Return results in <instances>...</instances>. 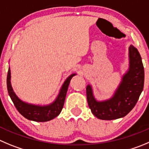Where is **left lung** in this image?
<instances>
[{"mask_svg": "<svg viewBox=\"0 0 149 149\" xmlns=\"http://www.w3.org/2000/svg\"><path fill=\"white\" fill-rule=\"evenodd\" d=\"M130 67L110 100H96L90 85L86 87L87 101L91 113L102 120H113L127 116L135 106L144 86V68L139 52L129 47Z\"/></svg>", "mask_w": 149, "mask_h": 149, "instance_id": "1", "label": "left lung"}]
</instances>
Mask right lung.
Wrapping results in <instances>:
<instances>
[{
    "instance_id": "1",
    "label": "right lung",
    "mask_w": 149,
    "mask_h": 149,
    "mask_svg": "<svg viewBox=\"0 0 149 149\" xmlns=\"http://www.w3.org/2000/svg\"><path fill=\"white\" fill-rule=\"evenodd\" d=\"M75 74H72L65 80L56 100L48 105H35V104L24 102L19 100L14 92L11 85V71L9 68L7 74V89H8V94L16 107L17 110L22 116H23L27 119L31 121L45 122L53 119L60 114L63 107L70 80Z\"/></svg>"
}]
</instances>
